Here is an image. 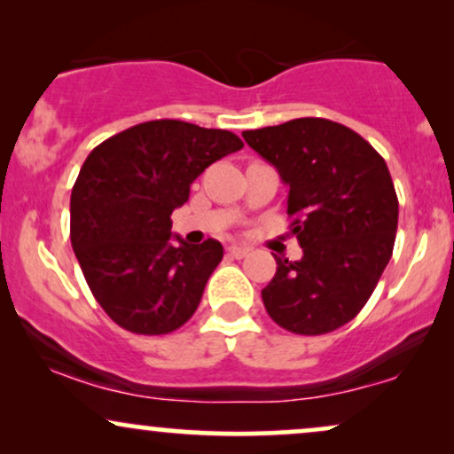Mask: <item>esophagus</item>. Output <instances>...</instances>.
Segmentation results:
<instances>
[{
  "mask_svg": "<svg viewBox=\"0 0 454 454\" xmlns=\"http://www.w3.org/2000/svg\"><path fill=\"white\" fill-rule=\"evenodd\" d=\"M228 254H231L232 258H245L249 254V247H241V245H232V247H228Z\"/></svg>",
  "mask_w": 454,
  "mask_h": 454,
  "instance_id": "obj_1",
  "label": "esophagus"
}]
</instances>
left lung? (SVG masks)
Wrapping results in <instances>:
<instances>
[{"mask_svg":"<svg viewBox=\"0 0 454 454\" xmlns=\"http://www.w3.org/2000/svg\"><path fill=\"white\" fill-rule=\"evenodd\" d=\"M278 168L303 258H278L262 290L269 316L296 335L356 317L376 290L397 234L399 200L382 155L354 129L320 117L243 132Z\"/></svg>","mask_w":454,"mask_h":454,"instance_id":"obj_1","label":"left lung"}]
</instances>
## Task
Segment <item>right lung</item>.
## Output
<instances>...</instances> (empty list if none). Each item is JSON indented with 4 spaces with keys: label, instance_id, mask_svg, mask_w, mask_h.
<instances>
[{
    "label": "right lung",
    "instance_id": "right-lung-1",
    "mask_svg": "<svg viewBox=\"0 0 454 454\" xmlns=\"http://www.w3.org/2000/svg\"><path fill=\"white\" fill-rule=\"evenodd\" d=\"M243 149L228 129L176 119L132 126L87 155L70 198V241L91 294L137 335H166L194 316L223 247L170 243V215L207 166Z\"/></svg>",
    "mask_w": 454,
    "mask_h": 454
}]
</instances>
